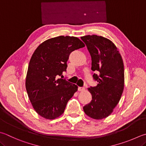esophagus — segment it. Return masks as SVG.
Wrapping results in <instances>:
<instances>
[{
  "instance_id": "34e87169",
  "label": "esophagus",
  "mask_w": 146,
  "mask_h": 146,
  "mask_svg": "<svg viewBox=\"0 0 146 146\" xmlns=\"http://www.w3.org/2000/svg\"><path fill=\"white\" fill-rule=\"evenodd\" d=\"M85 90V88L84 87H79L78 88V91L79 92H83V91Z\"/></svg>"
}]
</instances>
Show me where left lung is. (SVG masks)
Returning <instances> with one entry per match:
<instances>
[{
	"label": "left lung",
	"instance_id": "8db88e82",
	"mask_svg": "<svg viewBox=\"0 0 146 146\" xmlns=\"http://www.w3.org/2000/svg\"><path fill=\"white\" fill-rule=\"evenodd\" d=\"M92 57L93 75L98 82L89 88L92 96L91 102L83 107L87 116L102 119L113 112L124 90L125 73L122 57L111 40L102 36L92 35L81 37Z\"/></svg>",
	"mask_w": 146,
	"mask_h": 146
}]
</instances>
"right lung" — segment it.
<instances>
[{
  "instance_id": "1",
  "label": "right lung",
  "mask_w": 146,
  "mask_h": 146,
  "mask_svg": "<svg viewBox=\"0 0 146 146\" xmlns=\"http://www.w3.org/2000/svg\"><path fill=\"white\" fill-rule=\"evenodd\" d=\"M84 46L78 37L58 36L45 40L34 52L25 87L33 108L40 116L54 119L64 113L78 87L58 78L66 71L70 54Z\"/></svg>"
}]
</instances>
